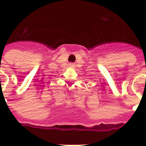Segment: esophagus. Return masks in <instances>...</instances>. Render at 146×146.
I'll use <instances>...</instances> for the list:
<instances>
[{
    "label": "esophagus",
    "mask_w": 146,
    "mask_h": 146,
    "mask_svg": "<svg viewBox=\"0 0 146 146\" xmlns=\"http://www.w3.org/2000/svg\"><path fill=\"white\" fill-rule=\"evenodd\" d=\"M70 67H73V66H74V65H73V64L70 63Z\"/></svg>",
    "instance_id": "34e87169"
}]
</instances>
